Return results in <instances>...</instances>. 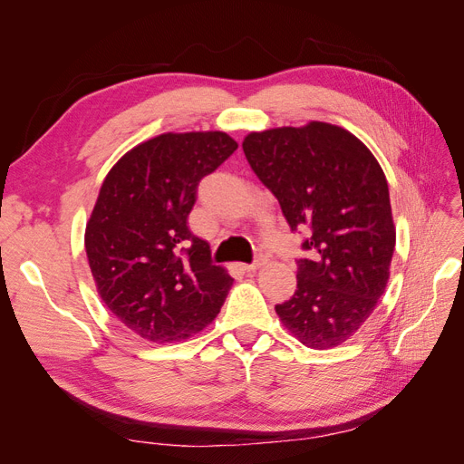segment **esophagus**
Listing matches in <instances>:
<instances>
[{
	"label": "esophagus",
	"mask_w": 464,
	"mask_h": 464,
	"mask_svg": "<svg viewBox=\"0 0 464 464\" xmlns=\"http://www.w3.org/2000/svg\"><path fill=\"white\" fill-rule=\"evenodd\" d=\"M265 263H266V256L257 254V257L254 259V263H244L242 266H244V271H256V269H259V266H263Z\"/></svg>",
	"instance_id": "34e87169"
}]
</instances>
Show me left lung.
I'll return each instance as SVG.
<instances>
[{
	"instance_id": "obj_1",
	"label": "left lung",
	"mask_w": 464,
	"mask_h": 464,
	"mask_svg": "<svg viewBox=\"0 0 464 464\" xmlns=\"http://www.w3.org/2000/svg\"><path fill=\"white\" fill-rule=\"evenodd\" d=\"M244 152L292 230H304L298 290L275 310L315 350L339 346L373 314L395 251V224L382 166L339 125L249 133Z\"/></svg>"
}]
</instances>
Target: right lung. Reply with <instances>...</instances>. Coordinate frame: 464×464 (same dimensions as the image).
I'll use <instances>...</instances> for the list:
<instances>
[{
    "instance_id": "right-lung-1",
    "label": "right lung",
    "mask_w": 464,
    "mask_h": 464,
    "mask_svg": "<svg viewBox=\"0 0 464 464\" xmlns=\"http://www.w3.org/2000/svg\"><path fill=\"white\" fill-rule=\"evenodd\" d=\"M237 149L222 131L162 133L133 147L102 181L85 230L89 266L108 310L152 343L203 331L234 278L210 263L188 217L199 181Z\"/></svg>"
}]
</instances>
